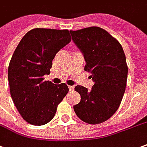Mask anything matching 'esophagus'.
Instances as JSON below:
<instances>
[{
    "instance_id": "1",
    "label": "esophagus",
    "mask_w": 147,
    "mask_h": 147,
    "mask_svg": "<svg viewBox=\"0 0 147 147\" xmlns=\"http://www.w3.org/2000/svg\"><path fill=\"white\" fill-rule=\"evenodd\" d=\"M68 88L71 92H73L74 89H75V87L74 86H68Z\"/></svg>"
}]
</instances>
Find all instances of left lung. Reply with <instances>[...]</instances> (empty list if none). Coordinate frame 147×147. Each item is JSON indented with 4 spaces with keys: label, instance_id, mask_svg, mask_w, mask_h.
I'll return each mask as SVG.
<instances>
[{
    "label": "left lung",
    "instance_id": "left-lung-1",
    "mask_svg": "<svg viewBox=\"0 0 147 147\" xmlns=\"http://www.w3.org/2000/svg\"><path fill=\"white\" fill-rule=\"evenodd\" d=\"M73 42L86 61L84 71L92 73V90L77 85L81 100L74 105L78 117L96 125L109 119L119 108L125 91L128 67L120 42L97 26L70 30Z\"/></svg>",
    "mask_w": 147,
    "mask_h": 147
}]
</instances>
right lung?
Masks as SVG:
<instances>
[{
    "label": "right lung",
    "instance_id": "1",
    "mask_svg": "<svg viewBox=\"0 0 147 147\" xmlns=\"http://www.w3.org/2000/svg\"><path fill=\"white\" fill-rule=\"evenodd\" d=\"M67 30L35 28L27 32L15 49L8 68L11 97L19 113L34 125L48 123L68 92L63 83L44 80L57 53L71 42Z\"/></svg>",
    "mask_w": 147,
    "mask_h": 147
}]
</instances>
